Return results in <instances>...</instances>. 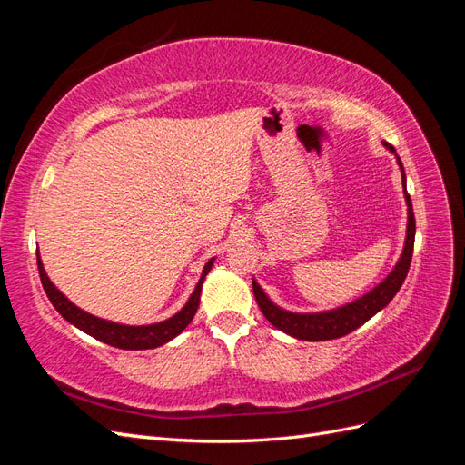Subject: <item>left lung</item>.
Segmentation results:
<instances>
[{
    "label": "left lung",
    "mask_w": 465,
    "mask_h": 465,
    "mask_svg": "<svg viewBox=\"0 0 465 465\" xmlns=\"http://www.w3.org/2000/svg\"><path fill=\"white\" fill-rule=\"evenodd\" d=\"M384 147L396 154L398 166L401 171V184H403V198L407 203V231H405V244L401 250V256L398 263L393 265V270L390 275L382 281V283L376 285L372 291L367 294H362L357 301L347 302L340 308H331V311H323V312H291L285 311V308L277 306L256 279H252V289H254V297L260 306L262 314L267 318V322H272V326L281 330L283 333L297 337V340L302 341H328V340H337V337H343L351 331H355L361 328L364 322H369L376 312L382 311L388 302L396 297V292L403 285V281L407 277V272H410V263L413 256V242H415V215H413V205L411 198L407 193V184H405V171L401 159L398 157L396 149H393L390 143L384 142Z\"/></svg>",
    "instance_id": "obj_1"
}]
</instances>
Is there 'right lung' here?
<instances>
[{"instance_id":"1","label":"right lung","mask_w":465,"mask_h":465,"mask_svg":"<svg viewBox=\"0 0 465 465\" xmlns=\"http://www.w3.org/2000/svg\"><path fill=\"white\" fill-rule=\"evenodd\" d=\"M213 262H215V258H211L205 263L198 285H195L193 292L190 294L188 302L182 306V311H178L174 316L166 318L163 322H157V323H147V326H128V323H118V322H110V320L93 316V314L83 311V308H79L77 304H74L58 287L52 283L50 277L45 272V263H42L40 254H36L42 287H45L46 297L50 299L55 311H58L69 323H74L75 328L94 337V340L103 341L106 345H112V347L130 349V351L161 347L171 340H174L176 335H180L188 328V323L192 322V318L195 316V311H198V306H200L202 285H203L209 270L213 267Z\"/></svg>"}]
</instances>
